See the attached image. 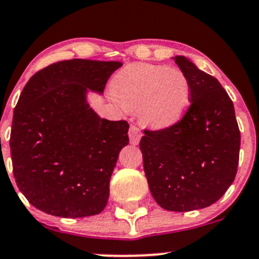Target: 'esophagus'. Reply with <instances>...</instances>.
Returning a JSON list of instances; mask_svg holds the SVG:
<instances>
[{"mask_svg":"<svg viewBox=\"0 0 259 259\" xmlns=\"http://www.w3.org/2000/svg\"><path fill=\"white\" fill-rule=\"evenodd\" d=\"M142 132H140L139 127L137 126V125H132L129 129V139H130V143H132L133 145H137L139 144L140 139H142Z\"/></svg>","mask_w":259,"mask_h":259,"instance_id":"obj_1","label":"esophagus"}]
</instances>
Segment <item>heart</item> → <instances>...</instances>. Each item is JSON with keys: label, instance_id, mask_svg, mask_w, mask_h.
Returning a JSON list of instances; mask_svg holds the SVG:
<instances>
[{"label": "heart", "instance_id": "heart-1", "mask_svg": "<svg viewBox=\"0 0 259 259\" xmlns=\"http://www.w3.org/2000/svg\"><path fill=\"white\" fill-rule=\"evenodd\" d=\"M111 94L124 109L137 110L140 122L153 130L176 125L190 105L187 75L164 65H129L115 75Z\"/></svg>", "mask_w": 259, "mask_h": 259}]
</instances>
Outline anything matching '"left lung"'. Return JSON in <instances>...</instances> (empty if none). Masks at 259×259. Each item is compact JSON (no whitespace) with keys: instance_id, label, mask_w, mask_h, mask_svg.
Wrapping results in <instances>:
<instances>
[{"instance_id":"1","label":"left lung","mask_w":259,"mask_h":259,"mask_svg":"<svg viewBox=\"0 0 259 259\" xmlns=\"http://www.w3.org/2000/svg\"><path fill=\"white\" fill-rule=\"evenodd\" d=\"M190 83L179 122L140 140L149 189L161 208L203 209L223 197L237 174L241 133L234 106L215 77L185 56L173 57Z\"/></svg>"}]
</instances>
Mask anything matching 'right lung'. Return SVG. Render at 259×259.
Listing matches in <instances>:
<instances>
[{"label": "right lung", "mask_w": 259, "mask_h": 259, "mask_svg": "<svg viewBox=\"0 0 259 259\" xmlns=\"http://www.w3.org/2000/svg\"><path fill=\"white\" fill-rule=\"evenodd\" d=\"M122 64L74 59L36 72L12 119L11 149L18 189L37 209L64 218L101 213L129 124L101 119L88 93L103 95Z\"/></svg>", "instance_id": "add662e5"}]
</instances>
